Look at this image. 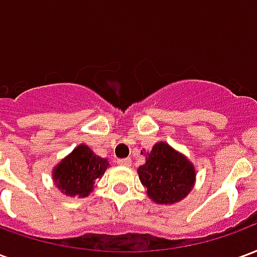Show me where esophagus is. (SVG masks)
<instances>
[{
    "instance_id": "34e87169",
    "label": "esophagus",
    "mask_w": 257,
    "mask_h": 257,
    "mask_svg": "<svg viewBox=\"0 0 257 257\" xmlns=\"http://www.w3.org/2000/svg\"><path fill=\"white\" fill-rule=\"evenodd\" d=\"M118 165H121V167H129L132 161H131V158H119L117 161Z\"/></svg>"
}]
</instances>
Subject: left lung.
I'll return each instance as SVG.
<instances>
[{
  "instance_id": "left-lung-1",
  "label": "left lung",
  "mask_w": 257,
  "mask_h": 257,
  "mask_svg": "<svg viewBox=\"0 0 257 257\" xmlns=\"http://www.w3.org/2000/svg\"><path fill=\"white\" fill-rule=\"evenodd\" d=\"M138 173L147 195L161 205L176 204L186 198L195 182L193 164L165 142L156 143L147 153L146 164L139 167Z\"/></svg>"
}]
</instances>
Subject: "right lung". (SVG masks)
Masks as SVG:
<instances>
[{
	"instance_id": "right-lung-1",
	"label": "right lung",
	"mask_w": 257,
	"mask_h": 257,
	"mask_svg": "<svg viewBox=\"0 0 257 257\" xmlns=\"http://www.w3.org/2000/svg\"><path fill=\"white\" fill-rule=\"evenodd\" d=\"M108 168L106 158L93 154L86 145H79L59 162L52 172L58 189L70 197H88L96 179H100Z\"/></svg>"
}]
</instances>
